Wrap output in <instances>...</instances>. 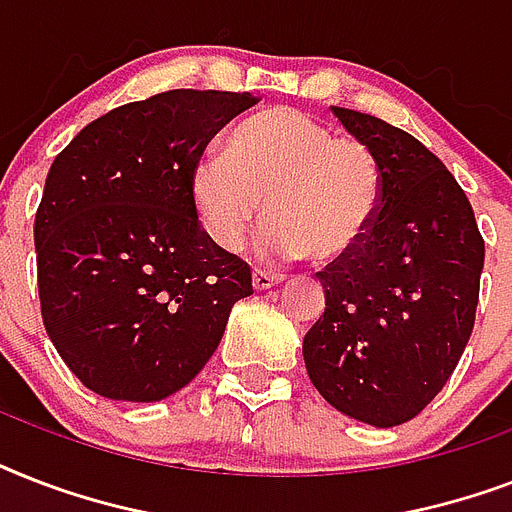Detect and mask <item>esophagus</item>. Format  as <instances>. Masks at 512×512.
<instances>
[{
	"mask_svg": "<svg viewBox=\"0 0 512 512\" xmlns=\"http://www.w3.org/2000/svg\"><path fill=\"white\" fill-rule=\"evenodd\" d=\"M281 281H284V276H276V273H265V271L252 273V287H255V292H265V289L279 287Z\"/></svg>",
	"mask_w": 512,
	"mask_h": 512,
	"instance_id": "esophagus-1",
	"label": "esophagus"
}]
</instances>
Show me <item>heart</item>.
Returning <instances> with one entry per match:
<instances>
[{
	"label": "heart",
	"instance_id": "heart-1",
	"mask_svg": "<svg viewBox=\"0 0 512 512\" xmlns=\"http://www.w3.org/2000/svg\"><path fill=\"white\" fill-rule=\"evenodd\" d=\"M191 201L207 239L236 252L265 215L268 260L313 255L345 263L372 231L382 201L380 164L300 108H268L231 132L228 151H207L191 172Z\"/></svg>",
	"mask_w": 512,
	"mask_h": 512
}]
</instances>
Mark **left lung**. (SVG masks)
<instances>
[{
  "mask_svg": "<svg viewBox=\"0 0 512 512\" xmlns=\"http://www.w3.org/2000/svg\"><path fill=\"white\" fill-rule=\"evenodd\" d=\"M332 114L380 164L382 201L356 255L316 273L327 308L303 340L305 369L337 412L393 428L438 396L468 345L484 239L420 140L350 108Z\"/></svg>",
  "mask_w": 512,
  "mask_h": 512,
  "instance_id": "1",
  "label": "left lung"
}]
</instances>
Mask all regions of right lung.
<instances>
[{"instance_id":"right-lung-1","label":"right lung","mask_w":512,"mask_h":512,"mask_svg":"<svg viewBox=\"0 0 512 512\" xmlns=\"http://www.w3.org/2000/svg\"><path fill=\"white\" fill-rule=\"evenodd\" d=\"M249 92L170 90L87 124L52 162L36 209L47 337L84 388L151 404L185 388L252 295L244 260L217 249L191 172Z\"/></svg>"}]
</instances>
